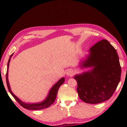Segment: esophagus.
Masks as SVG:
<instances>
[{"label":"esophagus","mask_w":127,"mask_h":127,"mask_svg":"<svg viewBox=\"0 0 127 127\" xmlns=\"http://www.w3.org/2000/svg\"><path fill=\"white\" fill-rule=\"evenodd\" d=\"M73 74H74V72H73V71L72 70V69L68 70L66 72V74L69 76H72L73 75Z\"/></svg>","instance_id":"obj_1"}]
</instances>
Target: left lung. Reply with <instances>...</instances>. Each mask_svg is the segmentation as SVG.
<instances>
[{"label":"left lung","mask_w":127,"mask_h":127,"mask_svg":"<svg viewBox=\"0 0 127 127\" xmlns=\"http://www.w3.org/2000/svg\"><path fill=\"white\" fill-rule=\"evenodd\" d=\"M90 54L81 64L92 70L77 74L79 98L87 103L97 104L108 100L120 81L121 68L115 48L107 40H102L89 50Z\"/></svg>","instance_id":"1"}]
</instances>
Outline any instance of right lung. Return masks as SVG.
I'll use <instances>...</instances> for the list:
<instances>
[{"label": "right lung", "instance_id": "1", "mask_svg": "<svg viewBox=\"0 0 127 127\" xmlns=\"http://www.w3.org/2000/svg\"><path fill=\"white\" fill-rule=\"evenodd\" d=\"M13 54L10 55L9 60H8V64H7V73L6 75V83L7 86L8 90L10 94L12 95L15 100L18 102V103L20 104L21 106H22V107L26 109H28V110H41V109H44L46 108H47L49 106H50L54 102L55 99H56V96L58 93V91L60 87L63 84L65 81V78L62 77V79H61L56 84H54V86H53V87L51 88V89L50 90L48 95H47V97L46 98V99H44L43 102H40V103H24L22 101H21L18 97L15 96L14 94L12 93L10 89V87L9 83H8V66H9V63L10 62V60H11V57L13 56Z\"/></svg>", "mask_w": 127, "mask_h": 127}]
</instances>
